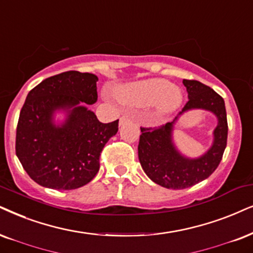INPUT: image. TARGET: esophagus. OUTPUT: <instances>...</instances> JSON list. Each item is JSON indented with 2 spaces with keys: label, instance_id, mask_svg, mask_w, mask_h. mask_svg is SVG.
<instances>
[{
  "label": "esophagus",
  "instance_id": "obj_1",
  "mask_svg": "<svg viewBox=\"0 0 253 253\" xmlns=\"http://www.w3.org/2000/svg\"><path fill=\"white\" fill-rule=\"evenodd\" d=\"M127 121H129V117H127V116H123V117L120 118V125L126 124Z\"/></svg>",
  "mask_w": 253,
  "mask_h": 253
}]
</instances>
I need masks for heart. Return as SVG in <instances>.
<instances>
[{"label": "heart", "mask_w": 253, "mask_h": 253, "mask_svg": "<svg viewBox=\"0 0 253 253\" xmlns=\"http://www.w3.org/2000/svg\"><path fill=\"white\" fill-rule=\"evenodd\" d=\"M117 97L121 103L134 107L154 106L159 116L170 113L180 106L182 93L165 79H148L120 86Z\"/></svg>", "instance_id": "b5f03b06"}]
</instances>
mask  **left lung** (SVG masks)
<instances>
[{
    "mask_svg": "<svg viewBox=\"0 0 253 253\" xmlns=\"http://www.w3.org/2000/svg\"><path fill=\"white\" fill-rule=\"evenodd\" d=\"M189 100L182 111L203 108L212 111L219 119L214 135L215 140L207 155L195 160L185 159L177 153L171 142V123L160 127H140L139 160L150 180L168 189H184L206 180L216 170L228 140V120L224 100L209 86L197 81L183 79Z\"/></svg>",
    "mask_w": 253,
    "mask_h": 253,
    "instance_id": "left-lung-1",
    "label": "left lung"
}]
</instances>
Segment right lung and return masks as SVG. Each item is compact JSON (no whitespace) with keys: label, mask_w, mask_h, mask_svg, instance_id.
<instances>
[{"label":"right lung","mask_w":253,"mask_h":253,"mask_svg":"<svg viewBox=\"0 0 253 253\" xmlns=\"http://www.w3.org/2000/svg\"><path fill=\"white\" fill-rule=\"evenodd\" d=\"M98 77L66 71L49 77L28 93L16 129V155L24 170L43 187L71 190L93 178L100 154L116 135L119 119L103 124L82 103L97 101ZM72 108L62 126L52 124L56 109Z\"/></svg>","instance_id":"obj_1"}]
</instances>
